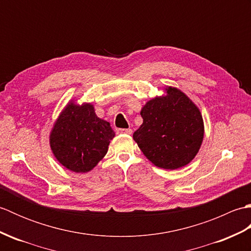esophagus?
<instances>
[{
    "label": "esophagus",
    "mask_w": 251,
    "mask_h": 251,
    "mask_svg": "<svg viewBox=\"0 0 251 251\" xmlns=\"http://www.w3.org/2000/svg\"><path fill=\"white\" fill-rule=\"evenodd\" d=\"M117 134H126V135H131L132 129L128 128V129H124V128H119L116 130Z\"/></svg>",
    "instance_id": "34e87169"
}]
</instances>
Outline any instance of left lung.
<instances>
[{
  "mask_svg": "<svg viewBox=\"0 0 251 251\" xmlns=\"http://www.w3.org/2000/svg\"><path fill=\"white\" fill-rule=\"evenodd\" d=\"M143 105L142 125L134 140L155 166L178 169L188 165L200 151L204 138V121L200 109L176 87Z\"/></svg>",
  "mask_w": 251,
  "mask_h": 251,
  "instance_id": "8db88e82",
  "label": "left lung"
}]
</instances>
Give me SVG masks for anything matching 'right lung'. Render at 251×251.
Wrapping results in <instances>:
<instances>
[{"label":"right lung","instance_id":"1","mask_svg":"<svg viewBox=\"0 0 251 251\" xmlns=\"http://www.w3.org/2000/svg\"><path fill=\"white\" fill-rule=\"evenodd\" d=\"M114 136L110 123L96 115L92 103L70 101L51 128L50 145L62 166L87 173L104 157Z\"/></svg>","mask_w":251,"mask_h":251}]
</instances>
